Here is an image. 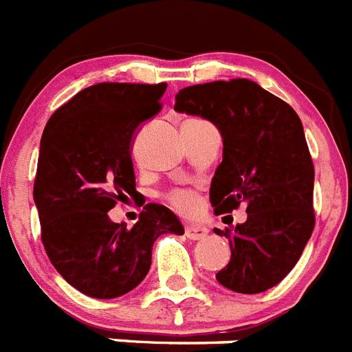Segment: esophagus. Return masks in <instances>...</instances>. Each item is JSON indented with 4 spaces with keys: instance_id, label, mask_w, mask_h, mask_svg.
<instances>
[{
    "instance_id": "obj_1",
    "label": "esophagus",
    "mask_w": 352,
    "mask_h": 352,
    "mask_svg": "<svg viewBox=\"0 0 352 352\" xmlns=\"http://www.w3.org/2000/svg\"><path fill=\"white\" fill-rule=\"evenodd\" d=\"M207 227L204 225H185V236L189 238V240H201L207 236Z\"/></svg>"
}]
</instances>
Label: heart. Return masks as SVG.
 Returning <instances> with one entry per match:
<instances>
[{"label":"heart","instance_id":"b5f03b06","mask_svg":"<svg viewBox=\"0 0 352 352\" xmlns=\"http://www.w3.org/2000/svg\"><path fill=\"white\" fill-rule=\"evenodd\" d=\"M168 204L173 205L174 209L184 214H189L196 209V194L189 189H174L167 194Z\"/></svg>","mask_w":352,"mask_h":352}]
</instances>
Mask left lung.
Masks as SVG:
<instances>
[{"label":"left lung","instance_id":"left-lung-1","mask_svg":"<svg viewBox=\"0 0 352 352\" xmlns=\"http://www.w3.org/2000/svg\"><path fill=\"white\" fill-rule=\"evenodd\" d=\"M174 109L221 132L223 160L210 184L216 214L247 207L245 223L221 230L230 261L216 280L241 294L274 287L296 265L314 229V167L300 118L245 78L185 87Z\"/></svg>","mask_w":352,"mask_h":352}]
</instances>
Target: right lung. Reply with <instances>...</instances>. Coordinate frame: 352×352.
I'll return each instance as SVG.
<instances>
[{
  "instance_id": "right-lung-1",
  "label": "right lung",
  "mask_w": 352,
  "mask_h": 352,
  "mask_svg": "<svg viewBox=\"0 0 352 352\" xmlns=\"http://www.w3.org/2000/svg\"><path fill=\"white\" fill-rule=\"evenodd\" d=\"M167 83H96L61 105L45 125L34 204L50 263L98 300L127 294L147 276L162 234H184L165 205L147 204L132 229L109 210L136 190L131 142L162 109Z\"/></svg>"
}]
</instances>
